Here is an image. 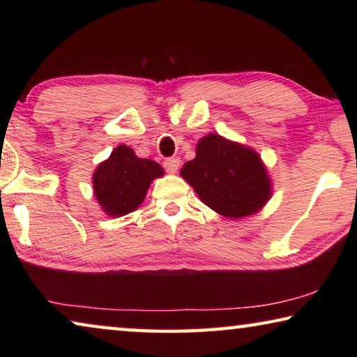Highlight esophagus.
Segmentation results:
<instances>
[{
  "label": "esophagus",
  "mask_w": 357,
  "mask_h": 357,
  "mask_svg": "<svg viewBox=\"0 0 357 357\" xmlns=\"http://www.w3.org/2000/svg\"><path fill=\"white\" fill-rule=\"evenodd\" d=\"M164 167L168 173H176L179 168V159L178 157H170V159H167L164 162Z\"/></svg>",
  "instance_id": "esophagus-1"
}]
</instances>
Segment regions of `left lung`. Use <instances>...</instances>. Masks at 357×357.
Returning a JSON list of instances; mask_svg holds the SVG:
<instances>
[{
    "label": "left lung",
    "mask_w": 357,
    "mask_h": 357,
    "mask_svg": "<svg viewBox=\"0 0 357 357\" xmlns=\"http://www.w3.org/2000/svg\"><path fill=\"white\" fill-rule=\"evenodd\" d=\"M181 176L208 208L233 220L257 214L273 195V181L257 151L219 134L197 143L195 159L185 162Z\"/></svg>",
    "instance_id": "1"
}]
</instances>
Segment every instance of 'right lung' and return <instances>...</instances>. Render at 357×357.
Returning <instances> with one entry per match:
<instances>
[{
	"label": "right lung",
	"instance_id": "1",
	"mask_svg": "<svg viewBox=\"0 0 357 357\" xmlns=\"http://www.w3.org/2000/svg\"><path fill=\"white\" fill-rule=\"evenodd\" d=\"M164 174L157 162L140 159L134 149L119 144L93 173L94 197L107 215H126L140 206L151 183Z\"/></svg>",
	"mask_w": 357,
	"mask_h": 357
}]
</instances>
